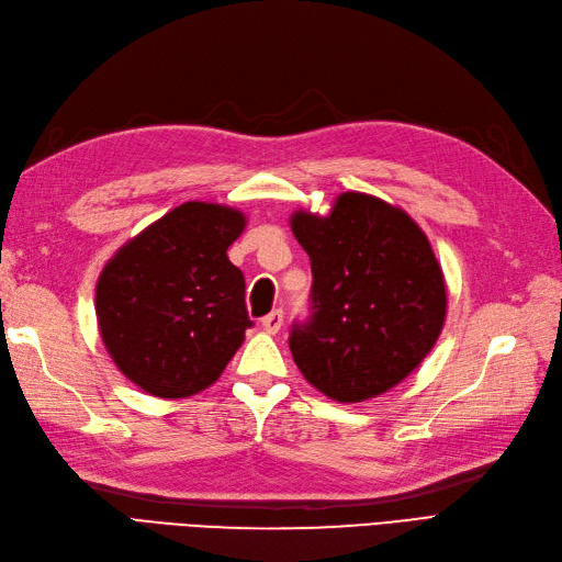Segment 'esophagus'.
<instances>
[{
    "label": "esophagus",
    "mask_w": 562,
    "mask_h": 562,
    "mask_svg": "<svg viewBox=\"0 0 562 562\" xmlns=\"http://www.w3.org/2000/svg\"><path fill=\"white\" fill-rule=\"evenodd\" d=\"M281 327H283L281 310H273V313H269L265 319H261V329H265L267 334H279Z\"/></svg>",
    "instance_id": "obj_1"
}]
</instances>
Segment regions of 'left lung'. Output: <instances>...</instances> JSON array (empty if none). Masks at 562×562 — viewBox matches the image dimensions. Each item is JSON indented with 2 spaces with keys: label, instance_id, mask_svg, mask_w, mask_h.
Wrapping results in <instances>:
<instances>
[{
  "label": "left lung",
  "instance_id": "obj_1",
  "mask_svg": "<svg viewBox=\"0 0 562 562\" xmlns=\"http://www.w3.org/2000/svg\"><path fill=\"white\" fill-rule=\"evenodd\" d=\"M291 231L310 257L315 303L289 339L297 370L341 404L390 392L445 327L447 283L428 235L366 192H341L327 216L293 211Z\"/></svg>",
  "mask_w": 562,
  "mask_h": 562
}]
</instances>
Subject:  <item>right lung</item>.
Returning a JSON list of instances; mask_svg holds the SVG:
<instances>
[{"label":"right lung","instance_id":"1","mask_svg":"<svg viewBox=\"0 0 562 562\" xmlns=\"http://www.w3.org/2000/svg\"><path fill=\"white\" fill-rule=\"evenodd\" d=\"M247 216L214 202L170 209L112 255L95 283L98 334L142 392L187 398L214 384L252 327L228 247Z\"/></svg>","mask_w":562,"mask_h":562}]
</instances>
